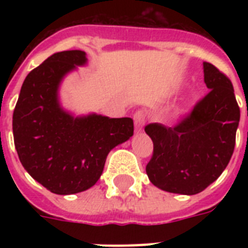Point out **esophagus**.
<instances>
[{
	"mask_svg": "<svg viewBox=\"0 0 248 248\" xmlns=\"http://www.w3.org/2000/svg\"><path fill=\"white\" fill-rule=\"evenodd\" d=\"M145 120H147V114H145V112H143V110H138V112L134 114L136 132H140L143 130L144 124H145Z\"/></svg>",
	"mask_w": 248,
	"mask_h": 248,
	"instance_id": "1",
	"label": "esophagus"
}]
</instances>
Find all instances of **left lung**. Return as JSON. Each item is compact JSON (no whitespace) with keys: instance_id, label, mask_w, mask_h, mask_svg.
<instances>
[{"instance_id":"left-lung-1","label":"left lung","mask_w":248,"mask_h":248,"mask_svg":"<svg viewBox=\"0 0 248 248\" xmlns=\"http://www.w3.org/2000/svg\"><path fill=\"white\" fill-rule=\"evenodd\" d=\"M210 90L192 112L173 127L145 126L153 141L147 165L152 184L170 193L193 196L223 173L234 152L239 107L231 79L210 63H203Z\"/></svg>"}]
</instances>
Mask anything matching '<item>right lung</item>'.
Returning a JSON list of instances; mask_svg holds the SVG:
<instances>
[{"label":"right lung","instance_id":"add662e5","mask_svg":"<svg viewBox=\"0 0 248 248\" xmlns=\"http://www.w3.org/2000/svg\"><path fill=\"white\" fill-rule=\"evenodd\" d=\"M86 63L81 50L47 58L25 77L14 109V143L21 165L34 180L62 196L95 185L109 152L134 135L128 117H75L62 108L60 83Z\"/></svg>","mask_w":248,"mask_h":248}]
</instances>
